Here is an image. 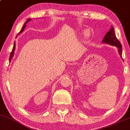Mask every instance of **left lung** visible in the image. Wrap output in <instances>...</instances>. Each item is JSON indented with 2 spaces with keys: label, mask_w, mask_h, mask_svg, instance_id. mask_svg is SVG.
Segmentation results:
<instances>
[{
  "label": "left lung",
  "mask_w": 130,
  "mask_h": 130,
  "mask_svg": "<svg viewBox=\"0 0 130 130\" xmlns=\"http://www.w3.org/2000/svg\"><path fill=\"white\" fill-rule=\"evenodd\" d=\"M102 42L107 43V44H110L112 46H115L118 47V51L122 57V45L121 42L118 40V38L116 37L115 32V29L113 26L111 27V29L109 31L105 34L104 39L102 40Z\"/></svg>",
  "instance_id": "left-lung-1"
}]
</instances>
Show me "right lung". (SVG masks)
Returning <instances> with one entry per match:
<instances>
[{"label": "right lung", "instance_id": "right-lung-1", "mask_svg": "<svg viewBox=\"0 0 130 130\" xmlns=\"http://www.w3.org/2000/svg\"><path fill=\"white\" fill-rule=\"evenodd\" d=\"M30 20H31V19H28V20H27L26 22H25V24H24V25H23V28H22V30H21L20 32H19V33H21V32H22V31H23V30H24V29H25V26H26V25L27 23H28L29 22ZM18 35H19V34H18ZM15 42H14V44L13 48H12V51H11V54H10V57H9V61H11V58H12V56H13V54H14V51H15Z\"/></svg>", "mask_w": 130, "mask_h": 130}]
</instances>
